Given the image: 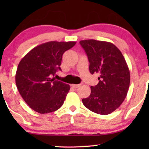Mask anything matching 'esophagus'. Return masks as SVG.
Here are the masks:
<instances>
[{
  "label": "esophagus",
  "instance_id": "1",
  "mask_svg": "<svg viewBox=\"0 0 149 149\" xmlns=\"http://www.w3.org/2000/svg\"><path fill=\"white\" fill-rule=\"evenodd\" d=\"M81 84H79V85H74V84H72V87H74V88H78V87H79L81 86Z\"/></svg>",
  "mask_w": 149,
  "mask_h": 149
}]
</instances>
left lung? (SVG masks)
Instances as JSON below:
<instances>
[{
    "label": "left lung",
    "mask_w": 149,
    "mask_h": 149,
    "mask_svg": "<svg viewBox=\"0 0 149 149\" xmlns=\"http://www.w3.org/2000/svg\"><path fill=\"white\" fill-rule=\"evenodd\" d=\"M79 43L88 58L91 74H100L98 83L91 86L90 95L82 100L83 104L93 113L109 115L120 107L127 95L130 83L127 63L111 42L89 39Z\"/></svg>",
    "instance_id": "1"
}]
</instances>
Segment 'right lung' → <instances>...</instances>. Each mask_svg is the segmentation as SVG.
<instances>
[{
	"label": "right lung",
	"mask_w": 149,
	"mask_h": 149,
	"mask_svg": "<svg viewBox=\"0 0 149 149\" xmlns=\"http://www.w3.org/2000/svg\"><path fill=\"white\" fill-rule=\"evenodd\" d=\"M76 42L50 41L35 47L20 61L15 74L19 93L26 103L40 114L52 113L64 104L68 84L54 78L61 70L62 56Z\"/></svg>",
	"instance_id": "1"
}]
</instances>
